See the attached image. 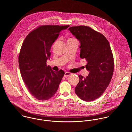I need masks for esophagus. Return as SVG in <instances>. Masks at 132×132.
<instances>
[{
	"label": "esophagus",
	"mask_w": 132,
	"mask_h": 132,
	"mask_svg": "<svg viewBox=\"0 0 132 132\" xmlns=\"http://www.w3.org/2000/svg\"><path fill=\"white\" fill-rule=\"evenodd\" d=\"M72 75V73H70V72H65V74H64V77H68L69 76L71 75Z\"/></svg>",
	"instance_id": "obj_1"
}]
</instances>
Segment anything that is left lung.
<instances>
[{
	"instance_id": "8db88e82",
	"label": "left lung",
	"mask_w": 132,
	"mask_h": 132,
	"mask_svg": "<svg viewBox=\"0 0 132 132\" xmlns=\"http://www.w3.org/2000/svg\"><path fill=\"white\" fill-rule=\"evenodd\" d=\"M69 30L79 40L80 57L86 59L85 67L89 71L85 78L79 75L75 93L84 101H94L104 93L113 75L114 59L109 43L103 35L88 26H73Z\"/></svg>"
}]
</instances>
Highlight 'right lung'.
Segmentation results:
<instances>
[{
    "instance_id": "right-lung-1",
    "label": "right lung",
    "mask_w": 132,
    "mask_h": 132,
    "mask_svg": "<svg viewBox=\"0 0 132 132\" xmlns=\"http://www.w3.org/2000/svg\"><path fill=\"white\" fill-rule=\"evenodd\" d=\"M69 25H42L25 38L19 55L21 75L30 94L40 101L47 100L56 93L64 75L62 70L53 71L46 64L51 46L60 32Z\"/></svg>"
}]
</instances>
